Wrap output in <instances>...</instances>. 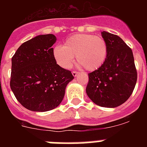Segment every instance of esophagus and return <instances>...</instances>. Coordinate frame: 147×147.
<instances>
[{"label": "esophagus", "instance_id": "34e87169", "mask_svg": "<svg viewBox=\"0 0 147 147\" xmlns=\"http://www.w3.org/2000/svg\"><path fill=\"white\" fill-rule=\"evenodd\" d=\"M72 74H73V76H74V77H76V76H78V75H79V72H78V71H72Z\"/></svg>", "mask_w": 147, "mask_h": 147}]
</instances>
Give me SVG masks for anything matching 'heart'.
Returning <instances> with one entry per match:
<instances>
[{"instance_id": "1", "label": "heart", "mask_w": 147, "mask_h": 147, "mask_svg": "<svg viewBox=\"0 0 147 147\" xmlns=\"http://www.w3.org/2000/svg\"><path fill=\"white\" fill-rule=\"evenodd\" d=\"M108 54V45L102 37L91 34H76L65 40L64 46L57 45L54 57L57 64L63 68L76 60L88 71L98 69L105 62Z\"/></svg>"}]
</instances>
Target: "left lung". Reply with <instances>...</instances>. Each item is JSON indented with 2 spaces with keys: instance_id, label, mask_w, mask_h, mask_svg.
Returning <instances> with one entry per match:
<instances>
[{
  "instance_id": "8db88e82",
  "label": "left lung",
  "mask_w": 147,
  "mask_h": 147,
  "mask_svg": "<svg viewBox=\"0 0 147 147\" xmlns=\"http://www.w3.org/2000/svg\"><path fill=\"white\" fill-rule=\"evenodd\" d=\"M108 45L107 59L100 67L88 74V97L96 105L116 107L127 101L137 82V71L132 49L121 37L102 32Z\"/></svg>"
}]
</instances>
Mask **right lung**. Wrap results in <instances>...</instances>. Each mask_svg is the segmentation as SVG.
Instances as JSON below:
<instances>
[{
	"label": "right lung",
	"mask_w": 147,
	"mask_h": 147,
	"mask_svg": "<svg viewBox=\"0 0 147 147\" xmlns=\"http://www.w3.org/2000/svg\"><path fill=\"white\" fill-rule=\"evenodd\" d=\"M54 34L38 35L23 42L11 58L10 87L23 107L35 112L56 108L74 80L68 70L57 64Z\"/></svg>",
	"instance_id": "1"
}]
</instances>
